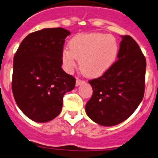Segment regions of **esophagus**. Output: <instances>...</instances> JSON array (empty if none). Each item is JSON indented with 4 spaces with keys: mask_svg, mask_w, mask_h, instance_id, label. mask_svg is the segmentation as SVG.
<instances>
[{
    "mask_svg": "<svg viewBox=\"0 0 158 158\" xmlns=\"http://www.w3.org/2000/svg\"><path fill=\"white\" fill-rule=\"evenodd\" d=\"M84 82H85V81H84L83 80H81V79H79V78H77V80H76V85H79Z\"/></svg>",
    "mask_w": 158,
    "mask_h": 158,
    "instance_id": "1",
    "label": "esophagus"
}]
</instances>
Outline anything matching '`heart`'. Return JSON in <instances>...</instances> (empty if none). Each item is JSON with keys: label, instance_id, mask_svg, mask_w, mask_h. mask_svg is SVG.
Wrapping results in <instances>:
<instances>
[{"label": "heart", "instance_id": "1", "mask_svg": "<svg viewBox=\"0 0 158 158\" xmlns=\"http://www.w3.org/2000/svg\"><path fill=\"white\" fill-rule=\"evenodd\" d=\"M118 45L111 35L92 33L76 35L70 47L63 48L62 60L66 70L72 71L78 59L81 71L89 77H97L111 68L117 58Z\"/></svg>", "mask_w": 158, "mask_h": 158}]
</instances>
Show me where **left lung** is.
<instances>
[{
	"label": "left lung",
	"instance_id": "1",
	"mask_svg": "<svg viewBox=\"0 0 158 158\" xmlns=\"http://www.w3.org/2000/svg\"><path fill=\"white\" fill-rule=\"evenodd\" d=\"M117 57L106 73L89 81L93 94L85 105V112L103 126L116 125L127 119L144 96L146 58L131 36H122Z\"/></svg>",
	"mask_w": 158,
	"mask_h": 158
}]
</instances>
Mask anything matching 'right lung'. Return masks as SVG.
Returning <instances> with one entry per match:
<instances>
[{
    "instance_id": "right-lung-1",
    "label": "right lung",
    "mask_w": 158,
    "mask_h": 158,
    "mask_svg": "<svg viewBox=\"0 0 158 158\" xmlns=\"http://www.w3.org/2000/svg\"><path fill=\"white\" fill-rule=\"evenodd\" d=\"M70 32L49 28L29 34L14 56L12 92L21 111L44 123L60 114L63 96L75 87L74 77L62 70V52Z\"/></svg>"
}]
</instances>
